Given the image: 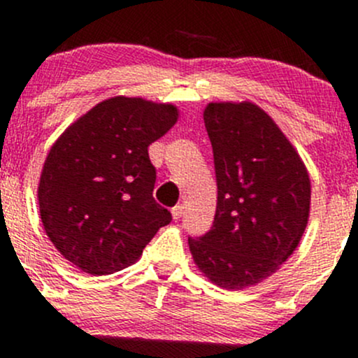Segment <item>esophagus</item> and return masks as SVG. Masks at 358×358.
I'll return each mask as SVG.
<instances>
[{
  "mask_svg": "<svg viewBox=\"0 0 358 358\" xmlns=\"http://www.w3.org/2000/svg\"><path fill=\"white\" fill-rule=\"evenodd\" d=\"M182 205H176L174 208H172V217H174V220H179L180 217H182Z\"/></svg>",
  "mask_w": 358,
  "mask_h": 358,
  "instance_id": "34e87169",
  "label": "esophagus"
}]
</instances>
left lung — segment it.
Here are the masks:
<instances>
[{
    "label": "left lung",
    "mask_w": 358,
    "mask_h": 358,
    "mask_svg": "<svg viewBox=\"0 0 358 358\" xmlns=\"http://www.w3.org/2000/svg\"><path fill=\"white\" fill-rule=\"evenodd\" d=\"M217 211L205 236L189 237L194 263L215 285L242 290L282 266L309 218L307 169L282 129L251 102H211Z\"/></svg>",
    "instance_id": "left-lung-1"
}]
</instances>
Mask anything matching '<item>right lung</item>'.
Instances as JSON below:
<instances>
[{
  "label": "right lung",
  "instance_id": "add662e5",
  "mask_svg": "<svg viewBox=\"0 0 358 358\" xmlns=\"http://www.w3.org/2000/svg\"><path fill=\"white\" fill-rule=\"evenodd\" d=\"M178 107L113 97L83 114L52 145L41 174L42 225L82 271L110 275L138 261L171 211L153 198L148 147L178 121Z\"/></svg>",
  "mask_w": 358,
  "mask_h": 358
}]
</instances>
